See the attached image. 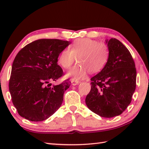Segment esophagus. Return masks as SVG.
<instances>
[{"mask_svg": "<svg viewBox=\"0 0 149 149\" xmlns=\"http://www.w3.org/2000/svg\"><path fill=\"white\" fill-rule=\"evenodd\" d=\"M81 83L80 81H75V80H72V85H74V86H75V85H77Z\"/></svg>", "mask_w": 149, "mask_h": 149, "instance_id": "esophagus-1", "label": "esophagus"}]
</instances>
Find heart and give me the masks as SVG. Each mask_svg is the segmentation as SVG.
Returning a JSON list of instances; mask_svg holds the SVG:
<instances>
[{"label":"heart","mask_w":149,"mask_h":149,"mask_svg":"<svg viewBox=\"0 0 149 149\" xmlns=\"http://www.w3.org/2000/svg\"><path fill=\"white\" fill-rule=\"evenodd\" d=\"M109 58V47L105 43H99L90 38L77 39L70 46V50H62L58 63L64 68H69L77 58L75 65L67 75L74 79L86 77L88 72L97 73L104 68Z\"/></svg>","instance_id":"heart-1"}]
</instances>
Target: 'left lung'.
<instances>
[{"label": "left lung", "mask_w": 149, "mask_h": 149, "mask_svg": "<svg viewBox=\"0 0 149 149\" xmlns=\"http://www.w3.org/2000/svg\"><path fill=\"white\" fill-rule=\"evenodd\" d=\"M109 58L99 74L91 78L85 99L91 111L104 118L118 116L130 104L136 89V70L130 52L119 40H106Z\"/></svg>", "instance_id": "8db88e82"}]
</instances>
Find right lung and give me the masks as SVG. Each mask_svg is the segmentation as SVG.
<instances>
[{
	"label": "right lung",
	"mask_w": 149,
	"mask_h": 149,
	"mask_svg": "<svg viewBox=\"0 0 149 149\" xmlns=\"http://www.w3.org/2000/svg\"><path fill=\"white\" fill-rule=\"evenodd\" d=\"M68 41L40 39L25 46L13 63L9 90L12 102L22 117L33 122L47 119L62 104L69 80L52 85L63 75L58 57Z\"/></svg>",
	"instance_id": "1"
}]
</instances>
